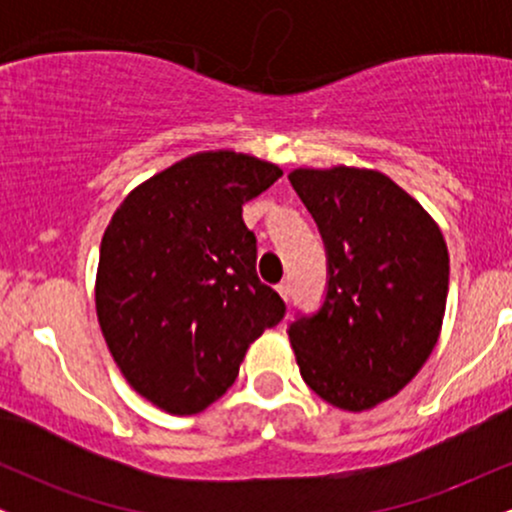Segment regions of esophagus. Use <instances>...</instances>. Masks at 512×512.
<instances>
[{"instance_id":"esophagus-1","label":"esophagus","mask_w":512,"mask_h":512,"mask_svg":"<svg viewBox=\"0 0 512 512\" xmlns=\"http://www.w3.org/2000/svg\"><path fill=\"white\" fill-rule=\"evenodd\" d=\"M276 293H279V296L284 298L286 303H289V301H291V286H289V281H281V284L276 286Z\"/></svg>"}]
</instances>
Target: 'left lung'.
I'll list each match as a JSON object with an SVG mask.
<instances>
[{
    "mask_svg": "<svg viewBox=\"0 0 512 512\" xmlns=\"http://www.w3.org/2000/svg\"><path fill=\"white\" fill-rule=\"evenodd\" d=\"M330 264L322 308L289 327L305 385L368 411L419 373L440 337L450 257L428 211L380 170L293 168Z\"/></svg>",
    "mask_w": 512,
    "mask_h": 512,
    "instance_id": "obj_1",
    "label": "left lung"
}]
</instances>
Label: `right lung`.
I'll return each mask as SVG.
<instances>
[{
  "label": "right lung",
  "instance_id": "1",
  "mask_svg": "<svg viewBox=\"0 0 512 512\" xmlns=\"http://www.w3.org/2000/svg\"><path fill=\"white\" fill-rule=\"evenodd\" d=\"M281 175L257 156L197 151L134 187L105 228L98 325L132 390L168 414L216 402L250 344L284 317L243 223V204Z\"/></svg>",
  "mask_w": 512,
  "mask_h": 512
}]
</instances>
